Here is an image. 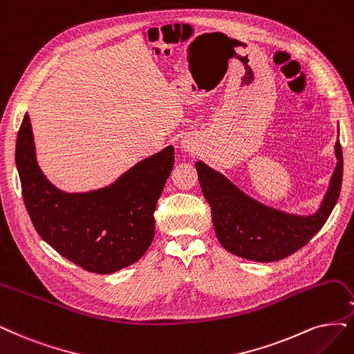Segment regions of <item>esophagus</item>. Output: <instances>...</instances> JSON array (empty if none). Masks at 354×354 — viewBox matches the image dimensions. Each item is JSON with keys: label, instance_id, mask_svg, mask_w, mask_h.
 Masks as SVG:
<instances>
[{"label": "esophagus", "instance_id": "34e87169", "mask_svg": "<svg viewBox=\"0 0 354 354\" xmlns=\"http://www.w3.org/2000/svg\"><path fill=\"white\" fill-rule=\"evenodd\" d=\"M180 146H182V149H184L185 151H192V142H189V141H187V140H184L180 142Z\"/></svg>", "mask_w": 354, "mask_h": 354}]
</instances>
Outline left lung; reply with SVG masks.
<instances>
[{
    "mask_svg": "<svg viewBox=\"0 0 354 354\" xmlns=\"http://www.w3.org/2000/svg\"><path fill=\"white\" fill-rule=\"evenodd\" d=\"M337 166L319 210L312 216L287 214L248 197L238 187L208 167L195 163L201 191L212 207L217 239L229 252L258 263H272L305 246L328 220L343 182V150L335 142Z\"/></svg>",
    "mask_w": 354,
    "mask_h": 354,
    "instance_id": "left-lung-1",
    "label": "left lung"
}]
</instances>
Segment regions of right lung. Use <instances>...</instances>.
Masks as SVG:
<instances>
[{
  "label": "right lung",
  "mask_w": 354,
  "mask_h": 354,
  "mask_svg": "<svg viewBox=\"0 0 354 354\" xmlns=\"http://www.w3.org/2000/svg\"><path fill=\"white\" fill-rule=\"evenodd\" d=\"M167 146L138 162L113 184L67 194L39 169L30 118L26 113L16 142V165L24 205L46 243L90 272L111 274L138 261L154 238V210L174 167Z\"/></svg>",
  "instance_id": "right-lung-1"
}]
</instances>
